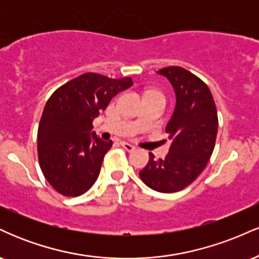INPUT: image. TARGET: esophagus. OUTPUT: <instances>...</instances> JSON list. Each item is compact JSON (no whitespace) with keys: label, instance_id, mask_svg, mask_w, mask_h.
I'll return each mask as SVG.
<instances>
[{"label":"esophagus","instance_id":"1","mask_svg":"<svg viewBox=\"0 0 259 259\" xmlns=\"http://www.w3.org/2000/svg\"><path fill=\"white\" fill-rule=\"evenodd\" d=\"M121 146L125 148L127 152H132V151L135 150V146L132 144H129V142H121Z\"/></svg>","mask_w":259,"mask_h":259}]
</instances>
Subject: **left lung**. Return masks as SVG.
Returning a JSON list of instances; mask_svg holds the SVG:
<instances>
[{
    "instance_id": "1",
    "label": "left lung",
    "mask_w": 259,
    "mask_h": 259,
    "mask_svg": "<svg viewBox=\"0 0 259 259\" xmlns=\"http://www.w3.org/2000/svg\"><path fill=\"white\" fill-rule=\"evenodd\" d=\"M157 73L169 80L177 100L165 126L170 148L163 159L150 153L140 178L154 191L171 194L189 186L207 165L214 150L218 115L210 90L200 78L181 67Z\"/></svg>"
}]
</instances>
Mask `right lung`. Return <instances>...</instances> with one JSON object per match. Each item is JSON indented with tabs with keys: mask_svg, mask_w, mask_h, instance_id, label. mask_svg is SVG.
I'll list each match as a JSON object with an SVG mask.
<instances>
[{
	"mask_svg": "<svg viewBox=\"0 0 259 259\" xmlns=\"http://www.w3.org/2000/svg\"><path fill=\"white\" fill-rule=\"evenodd\" d=\"M133 84L132 78L86 73L61 86L47 101L37 130L38 162L59 194L80 196L97 180L113 142L92 132V121Z\"/></svg>",
	"mask_w": 259,
	"mask_h": 259,
	"instance_id": "right-lung-1",
	"label": "right lung"
}]
</instances>
